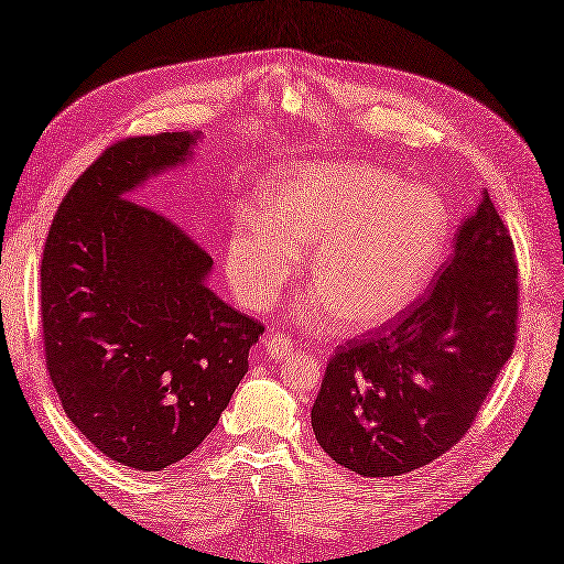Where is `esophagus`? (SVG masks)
Masks as SVG:
<instances>
[{"label": "esophagus", "instance_id": "1", "mask_svg": "<svg viewBox=\"0 0 564 564\" xmlns=\"http://www.w3.org/2000/svg\"><path fill=\"white\" fill-rule=\"evenodd\" d=\"M294 341L286 337V334H280V332H272L265 337V354L272 358V360H282L286 356L294 354Z\"/></svg>", "mask_w": 564, "mask_h": 564}]
</instances>
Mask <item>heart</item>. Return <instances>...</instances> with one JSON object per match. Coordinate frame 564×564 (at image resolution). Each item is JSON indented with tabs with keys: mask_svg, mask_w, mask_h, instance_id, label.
I'll return each instance as SVG.
<instances>
[{
	"mask_svg": "<svg viewBox=\"0 0 564 564\" xmlns=\"http://www.w3.org/2000/svg\"><path fill=\"white\" fill-rule=\"evenodd\" d=\"M263 216L245 210L227 241V278L249 308L278 301L315 247L308 265L311 317L334 313L362 332L403 313L444 261L448 216L422 185L362 163H311L261 189Z\"/></svg>",
	"mask_w": 564,
	"mask_h": 564,
	"instance_id": "heart-1",
	"label": "heart"
}]
</instances>
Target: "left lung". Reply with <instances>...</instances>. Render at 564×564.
<instances>
[{
	"instance_id": "1",
	"label": "left lung",
	"mask_w": 564,
	"mask_h": 564,
	"mask_svg": "<svg viewBox=\"0 0 564 564\" xmlns=\"http://www.w3.org/2000/svg\"><path fill=\"white\" fill-rule=\"evenodd\" d=\"M517 294L514 245L484 192L432 292L332 354L311 408L317 444L362 477L405 475L458 444L512 356Z\"/></svg>"
}]
</instances>
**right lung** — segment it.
I'll use <instances>...</instances> for the list:
<instances>
[{
	"mask_svg": "<svg viewBox=\"0 0 564 564\" xmlns=\"http://www.w3.org/2000/svg\"><path fill=\"white\" fill-rule=\"evenodd\" d=\"M199 137L111 144L73 182L42 253L44 356L61 405L106 458L144 471L199 448L265 329L213 294V258L180 225L134 202Z\"/></svg>",
	"mask_w": 564,
	"mask_h": 564,
	"instance_id": "add662e5",
	"label": "right lung"
}]
</instances>
